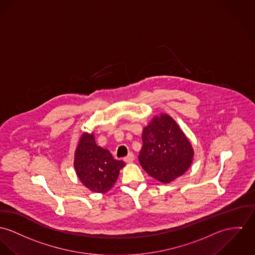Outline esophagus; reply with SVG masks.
<instances>
[{"label":"esophagus","instance_id":"34e87169","mask_svg":"<svg viewBox=\"0 0 255 255\" xmlns=\"http://www.w3.org/2000/svg\"><path fill=\"white\" fill-rule=\"evenodd\" d=\"M134 159H135V155L133 154V152H129L127 156L123 158V160H124L126 163H131V162L134 161Z\"/></svg>","mask_w":255,"mask_h":255}]
</instances>
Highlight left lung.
<instances>
[{
    "label": "left lung",
    "instance_id": "obj_1",
    "mask_svg": "<svg viewBox=\"0 0 255 255\" xmlns=\"http://www.w3.org/2000/svg\"><path fill=\"white\" fill-rule=\"evenodd\" d=\"M141 138L138 161L153 178L169 183L190 167L194 156L192 145L170 116L154 117L143 128Z\"/></svg>",
    "mask_w": 255,
    "mask_h": 255
}]
</instances>
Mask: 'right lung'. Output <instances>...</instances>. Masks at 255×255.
Masks as SVG:
<instances>
[{"label": "right lung", "mask_w": 255, "mask_h": 255, "mask_svg": "<svg viewBox=\"0 0 255 255\" xmlns=\"http://www.w3.org/2000/svg\"><path fill=\"white\" fill-rule=\"evenodd\" d=\"M74 166L85 187L92 192L105 193L114 186L125 163L97 145L93 133H83L75 152Z\"/></svg>", "instance_id": "right-lung-1"}]
</instances>
